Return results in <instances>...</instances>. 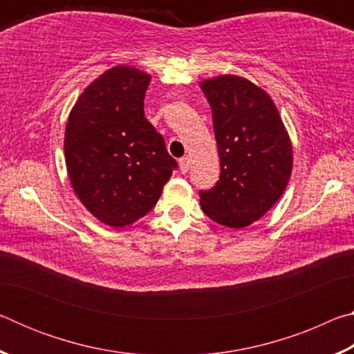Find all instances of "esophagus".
Wrapping results in <instances>:
<instances>
[{
	"instance_id": "esophagus-1",
	"label": "esophagus",
	"mask_w": 354,
	"mask_h": 354,
	"mask_svg": "<svg viewBox=\"0 0 354 354\" xmlns=\"http://www.w3.org/2000/svg\"><path fill=\"white\" fill-rule=\"evenodd\" d=\"M179 169H181V173H187L190 169V159L189 158L179 159Z\"/></svg>"
}]
</instances>
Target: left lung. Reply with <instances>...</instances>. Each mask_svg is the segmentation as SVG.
I'll use <instances>...</instances> for the list:
<instances>
[{"mask_svg": "<svg viewBox=\"0 0 354 354\" xmlns=\"http://www.w3.org/2000/svg\"><path fill=\"white\" fill-rule=\"evenodd\" d=\"M212 109L220 179L200 192L209 218L245 227L270 211L292 173V143L273 100L241 76L223 75L201 84Z\"/></svg>", "mask_w": 354, "mask_h": 354, "instance_id": "1", "label": "left lung"}]
</instances>
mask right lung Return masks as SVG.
I'll return each mask as SVG.
<instances>
[{"label":"right lung","instance_id":"right-lung-1","mask_svg":"<svg viewBox=\"0 0 354 354\" xmlns=\"http://www.w3.org/2000/svg\"><path fill=\"white\" fill-rule=\"evenodd\" d=\"M151 76L117 65L77 98L65 128V162L75 194L103 223L123 227L158 203L176 160L143 113Z\"/></svg>","mask_w":354,"mask_h":354}]
</instances>
